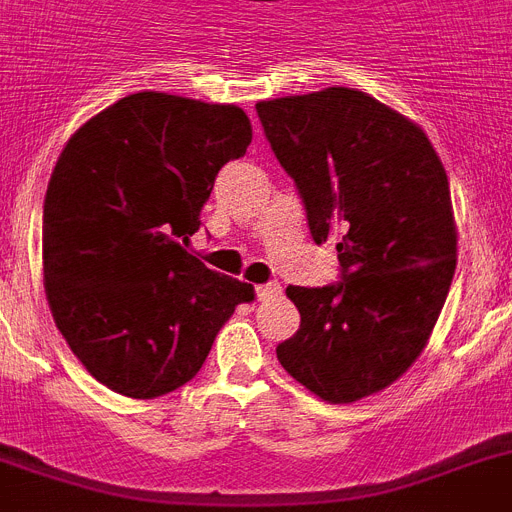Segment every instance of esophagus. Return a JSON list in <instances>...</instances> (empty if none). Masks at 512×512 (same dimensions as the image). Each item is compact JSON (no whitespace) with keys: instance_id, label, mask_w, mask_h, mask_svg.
I'll use <instances>...</instances> for the list:
<instances>
[{"instance_id":"esophagus-1","label":"esophagus","mask_w":512,"mask_h":512,"mask_svg":"<svg viewBox=\"0 0 512 512\" xmlns=\"http://www.w3.org/2000/svg\"><path fill=\"white\" fill-rule=\"evenodd\" d=\"M282 293L280 282H266V285L256 287V295H259V301H269V298H277Z\"/></svg>"}]
</instances>
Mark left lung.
<instances>
[{
    "mask_svg": "<svg viewBox=\"0 0 512 512\" xmlns=\"http://www.w3.org/2000/svg\"><path fill=\"white\" fill-rule=\"evenodd\" d=\"M295 180L314 243L335 240L342 282L287 287L301 329L282 369L327 403L377 395L411 369L439 319L458 261L450 183L432 141L358 88L256 104Z\"/></svg>",
    "mask_w": 512,
    "mask_h": 512,
    "instance_id": "left-lung-1",
    "label": "left lung"
}]
</instances>
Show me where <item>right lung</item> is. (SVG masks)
Returning <instances> with one entry per match:
<instances>
[{"label": "right lung", "mask_w": 512, "mask_h": 512, "mask_svg": "<svg viewBox=\"0 0 512 512\" xmlns=\"http://www.w3.org/2000/svg\"><path fill=\"white\" fill-rule=\"evenodd\" d=\"M235 104L141 91L83 122L44 198V287L88 374L151 400L196 377L253 285L188 253L217 172L246 154Z\"/></svg>", "instance_id": "obj_1"}]
</instances>
